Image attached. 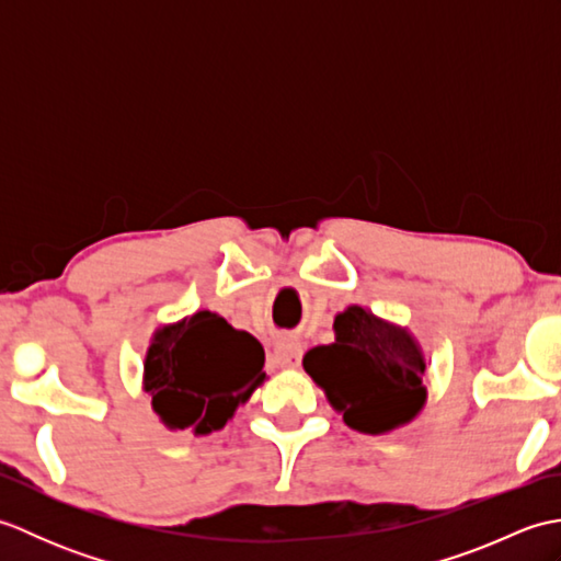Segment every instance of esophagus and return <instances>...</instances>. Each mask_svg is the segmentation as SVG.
Listing matches in <instances>:
<instances>
[{
  "instance_id": "34e87169",
  "label": "esophagus",
  "mask_w": 561,
  "mask_h": 561,
  "mask_svg": "<svg viewBox=\"0 0 561 561\" xmlns=\"http://www.w3.org/2000/svg\"><path fill=\"white\" fill-rule=\"evenodd\" d=\"M301 344L291 337H282L270 354V362L279 368H296L301 364Z\"/></svg>"
}]
</instances>
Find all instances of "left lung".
Masks as SVG:
<instances>
[{
  "mask_svg": "<svg viewBox=\"0 0 561 561\" xmlns=\"http://www.w3.org/2000/svg\"><path fill=\"white\" fill-rule=\"evenodd\" d=\"M337 340L313 347L304 368L325 388L344 422L366 434H383L410 422L424 404V359L404 330L362 306L335 318Z\"/></svg>",
  "mask_w": 561,
  "mask_h": 561,
  "instance_id": "1",
  "label": "left lung"
}]
</instances>
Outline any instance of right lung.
Here are the masks:
<instances>
[{
    "label": "right lung",
    "instance_id": "1",
    "mask_svg": "<svg viewBox=\"0 0 561 561\" xmlns=\"http://www.w3.org/2000/svg\"><path fill=\"white\" fill-rule=\"evenodd\" d=\"M262 366L265 352L253 335L199 311L157 332L147 354L145 386L153 410L171 428L209 434L265 380Z\"/></svg>",
    "mask_w": 561,
    "mask_h": 561
}]
</instances>
